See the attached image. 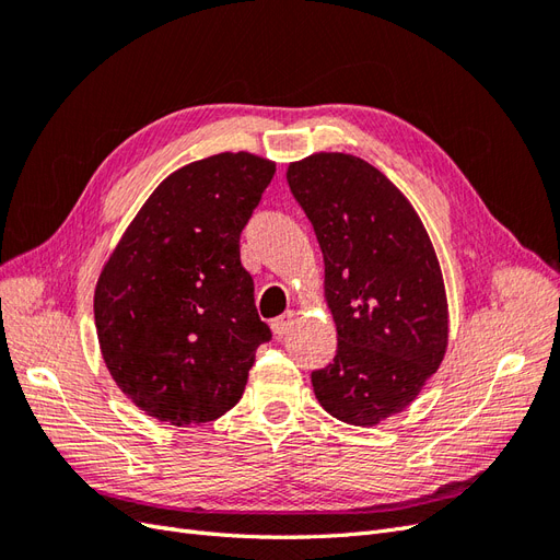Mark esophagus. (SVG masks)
<instances>
[{
	"mask_svg": "<svg viewBox=\"0 0 560 560\" xmlns=\"http://www.w3.org/2000/svg\"><path fill=\"white\" fill-rule=\"evenodd\" d=\"M294 319H296V315H294V313H284V315H280V317H276L273 322H270V329H273V334H276V336H284L287 331L292 329Z\"/></svg>",
	"mask_w": 560,
	"mask_h": 560,
	"instance_id": "1",
	"label": "esophagus"
}]
</instances>
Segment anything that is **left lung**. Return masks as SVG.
I'll list each match as a JSON object with an SVG mask.
<instances>
[{
	"label": "left lung",
	"mask_w": 560,
	"mask_h": 560,
	"mask_svg": "<svg viewBox=\"0 0 560 560\" xmlns=\"http://www.w3.org/2000/svg\"><path fill=\"white\" fill-rule=\"evenodd\" d=\"M325 257L334 362L311 374L322 409L371 428L404 411L442 364L448 303L430 235L378 167L313 154L287 171Z\"/></svg>",
	"instance_id": "obj_1"
}]
</instances>
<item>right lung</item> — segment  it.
<instances>
[{
	"instance_id": "1",
	"label": "right lung",
	"mask_w": 560,
	"mask_h": 560,
	"mask_svg": "<svg viewBox=\"0 0 560 560\" xmlns=\"http://www.w3.org/2000/svg\"><path fill=\"white\" fill-rule=\"evenodd\" d=\"M276 163L238 151L179 167L126 229L95 287V329L121 393L171 425L243 397L270 329L241 264V233Z\"/></svg>"
}]
</instances>
